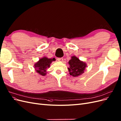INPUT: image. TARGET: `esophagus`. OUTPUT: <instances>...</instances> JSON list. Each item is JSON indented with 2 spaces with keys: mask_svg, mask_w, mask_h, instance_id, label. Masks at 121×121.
Returning a JSON list of instances; mask_svg holds the SVG:
<instances>
[{
  "mask_svg": "<svg viewBox=\"0 0 121 121\" xmlns=\"http://www.w3.org/2000/svg\"><path fill=\"white\" fill-rule=\"evenodd\" d=\"M57 60L59 61H63V58H57Z\"/></svg>",
  "mask_w": 121,
  "mask_h": 121,
  "instance_id": "34e87169",
  "label": "esophagus"
}]
</instances>
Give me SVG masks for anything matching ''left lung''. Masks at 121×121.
<instances>
[{"label":"left lung","mask_w":121,"mask_h":121,"mask_svg":"<svg viewBox=\"0 0 121 121\" xmlns=\"http://www.w3.org/2000/svg\"><path fill=\"white\" fill-rule=\"evenodd\" d=\"M69 67L68 68V69L69 75L73 77H77L82 75L87 65L85 63L81 61L75 56L71 57V59L69 61Z\"/></svg>","instance_id":"obj_1"}]
</instances>
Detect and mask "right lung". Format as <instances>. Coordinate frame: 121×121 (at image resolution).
I'll list each match as a JSON object with an SVG mask.
<instances>
[{
  "instance_id": "add662e5",
  "label": "right lung",
  "mask_w": 121,
  "mask_h": 121,
  "mask_svg": "<svg viewBox=\"0 0 121 121\" xmlns=\"http://www.w3.org/2000/svg\"><path fill=\"white\" fill-rule=\"evenodd\" d=\"M54 60V58H48L46 57H43L40 58L39 61L34 65L36 71L42 76L46 75L47 69L49 68L52 62Z\"/></svg>"
}]
</instances>
